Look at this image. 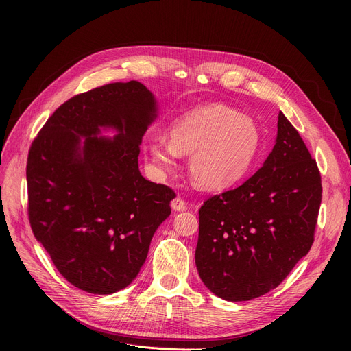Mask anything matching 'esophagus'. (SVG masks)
I'll return each instance as SVG.
<instances>
[{
    "mask_svg": "<svg viewBox=\"0 0 351 351\" xmlns=\"http://www.w3.org/2000/svg\"><path fill=\"white\" fill-rule=\"evenodd\" d=\"M171 206H172V209L175 210V212H183V210H186V204H185V200L183 199H180V197H175L172 202H171Z\"/></svg>",
    "mask_w": 351,
    "mask_h": 351,
    "instance_id": "obj_1",
    "label": "esophagus"
}]
</instances>
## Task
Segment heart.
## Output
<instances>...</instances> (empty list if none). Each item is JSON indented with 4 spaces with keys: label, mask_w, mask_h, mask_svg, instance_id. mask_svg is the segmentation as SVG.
<instances>
[{
    "label": "heart",
    "mask_w": 351,
    "mask_h": 351,
    "mask_svg": "<svg viewBox=\"0 0 351 351\" xmlns=\"http://www.w3.org/2000/svg\"><path fill=\"white\" fill-rule=\"evenodd\" d=\"M168 136L169 142L159 136L145 142L152 169L159 175L172 173L178 156L191 154L189 175L208 191H223L242 182L262 149L257 123L223 104L188 110L169 125Z\"/></svg>",
    "instance_id": "heart-1"
}]
</instances>
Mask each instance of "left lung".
<instances>
[{"label": "left lung", "mask_w": 351, "mask_h": 351, "mask_svg": "<svg viewBox=\"0 0 351 351\" xmlns=\"http://www.w3.org/2000/svg\"><path fill=\"white\" fill-rule=\"evenodd\" d=\"M320 204L317 163L279 112L278 136L262 168L199 210L195 262L202 282L229 302L278 287L308 253Z\"/></svg>", "instance_id": "left-lung-1"}]
</instances>
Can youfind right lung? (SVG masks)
Instances as JSON below:
<instances>
[{
	"instance_id": "add662e5",
	"label": "right lung",
	"mask_w": 351,
	"mask_h": 351,
	"mask_svg": "<svg viewBox=\"0 0 351 351\" xmlns=\"http://www.w3.org/2000/svg\"><path fill=\"white\" fill-rule=\"evenodd\" d=\"M156 117L145 85L108 84L62 104L29 147L32 233L84 291L112 294L131 285L171 215L175 192L146 180L138 166L142 136ZM108 128L114 138L100 136Z\"/></svg>"
}]
</instances>
